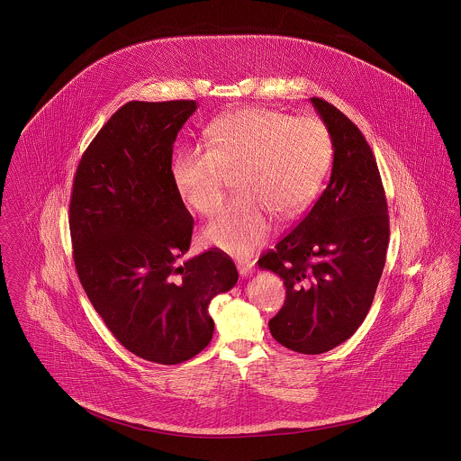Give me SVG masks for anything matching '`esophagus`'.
<instances>
[{"label":"esophagus","mask_w":461,"mask_h":461,"mask_svg":"<svg viewBox=\"0 0 461 461\" xmlns=\"http://www.w3.org/2000/svg\"><path fill=\"white\" fill-rule=\"evenodd\" d=\"M237 267H239V273L241 276H249V275L254 273V263L252 261H239Z\"/></svg>","instance_id":"34e87169"}]
</instances>
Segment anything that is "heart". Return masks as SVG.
Masks as SVG:
<instances>
[{
  "mask_svg": "<svg viewBox=\"0 0 461 461\" xmlns=\"http://www.w3.org/2000/svg\"><path fill=\"white\" fill-rule=\"evenodd\" d=\"M209 149L192 145L173 158L176 192L203 216L220 211L228 173H237L235 198L205 230V239L231 254L261 245L273 218L303 214L318 195L329 169L327 126L312 115L292 117L278 110L249 107L214 121Z\"/></svg>",
  "mask_w": 461,
  "mask_h": 461,
  "instance_id": "heart-1",
  "label": "heart"
}]
</instances>
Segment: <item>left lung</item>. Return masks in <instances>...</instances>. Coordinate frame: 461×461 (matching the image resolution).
Returning <instances> with one entry per match:
<instances>
[{"label": "left lung", "mask_w": 461, "mask_h": 461, "mask_svg": "<svg viewBox=\"0 0 461 461\" xmlns=\"http://www.w3.org/2000/svg\"><path fill=\"white\" fill-rule=\"evenodd\" d=\"M333 147L325 192L259 267L284 278L285 303L269 320L276 342L321 354L348 340L366 318L389 245L382 177L363 132L340 110L311 98Z\"/></svg>", "instance_id": "1"}]
</instances>
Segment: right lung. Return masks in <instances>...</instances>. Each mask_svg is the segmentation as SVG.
Here are the masks:
<instances>
[{
	"instance_id": "obj_1",
	"label": "right lung",
	"mask_w": 461,
	"mask_h": 461,
	"mask_svg": "<svg viewBox=\"0 0 461 461\" xmlns=\"http://www.w3.org/2000/svg\"><path fill=\"white\" fill-rule=\"evenodd\" d=\"M195 110L194 100L122 105L81 157L68 205L74 264L91 304L128 351L158 365L207 348V307L239 280L220 249L181 259L194 218L173 183V145Z\"/></svg>"
}]
</instances>
